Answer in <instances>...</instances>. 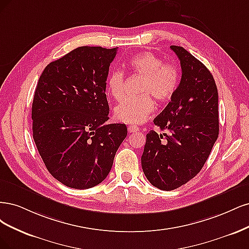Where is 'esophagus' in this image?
Here are the masks:
<instances>
[{
    "label": "esophagus",
    "instance_id": "esophagus-1",
    "mask_svg": "<svg viewBox=\"0 0 249 249\" xmlns=\"http://www.w3.org/2000/svg\"><path fill=\"white\" fill-rule=\"evenodd\" d=\"M127 130H128V132H129V133H132V132L139 131V128L136 127V126H129V127L127 128Z\"/></svg>",
    "mask_w": 249,
    "mask_h": 249
}]
</instances>
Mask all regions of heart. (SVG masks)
<instances>
[{"instance_id": "b5f03b06", "label": "heart", "mask_w": 249, "mask_h": 249, "mask_svg": "<svg viewBox=\"0 0 249 249\" xmlns=\"http://www.w3.org/2000/svg\"><path fill=\"white\" fill-rule=\"evenodd\" d=\"M135 74L143 77L139 98L126 97L114 108V116L120 122L141 124L153 113L154 97L159 103L170 101L179 86V70L173 63H165L154 53L143 52L133 54L127 63ZM125 74L121 70H113L107 76V90L115 99L123 96Z\"/></svg>"}]
</instances>
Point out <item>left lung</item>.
Instances as JSON below:
<instances>
[{"instance_id": "obj_1", "label": "left lung", "mask_w": 249, "mask_h": 249, "mask_svg": "<svg viewBox=\"0 0 249 249\" xmlns=\"http://www.w3.org/2000/svg\"><path fill=\"white\" fill-rule=\"evenodd\" d=\"M171 50L180 60L182 77L174 97L154 124L142 155L143 174L152 185L174 190L199 173L218 138V92L211 72L181 46Z\"/></svg>"}]
</instances>
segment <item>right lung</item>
I'll return each mask as SVG.
<instances>
[{"mask_svg":"<svg viewBox=\"0 0 249 249\" xmlns=\"http://www.w3.org/2000/svg\"><path fill=\"white\" fill-rule=\"evenodd\" d=\"M115 49L82 46L47 65L32 104L33 139L53 177L64 185H98L127 135L125 124H106L107 78Z\"/></svg>","mask_w":249,"mask_h":249,"instance_id":"1","label":"right lung"}]
</instances>
